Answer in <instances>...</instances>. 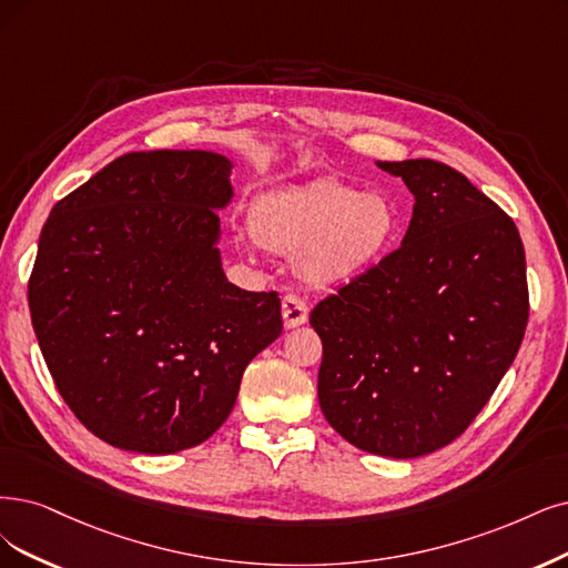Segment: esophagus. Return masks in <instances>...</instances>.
I'll list each match as a JSON object with an SVG mask.
<instances>
[{
    "instance_id": "34e87169",
    "label": "esophagus",
    "mask_w": 568,
    "mask_h": 568,
    "mask_svg": "<svg viewBox=\"0 0 568 568\" xmlns=\"http://www.w3.org/2000/svg\"><path fill=\"white\" fill-rule=\"evenodd\" d=\"M281 311H283L285 327H300L308 321V306L297 295H285L283 304H281Z\"/></svg>"
}]
</instances>
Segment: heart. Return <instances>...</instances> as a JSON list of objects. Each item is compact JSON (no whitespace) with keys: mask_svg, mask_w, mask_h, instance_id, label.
<instances>
[{"mask_svg":"<svg viewBox=\"0 0 568 568\" xmlns=\"http://www.w3.org/2000/svg\"><path fill=\"white\" fill-rule=\"evenodd\" d=\"M395 231L397 213L388 199L342 180L268 194L252 213L257 243L300 257L302 276L318 285L358 278L386 255Z\"/></svg>","mask_w":568,"mask_h":568,"instance_id":"obj_1","label":"heart"}]
</instances>
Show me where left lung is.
Wrapping results in <instances>:
<instances>
[{"label": "left lung", "instance_id": "1", "mask_svg": "<svg viewBox=\"0 0 568 568\" xmlns=\"http://www.w3.org/2000/svg\"><path fill=\"white\" fill-rule=\"evenodd\" d=\"M414 194L403 245L311 311L318 400L353 447L388 458L443 449L481 412L529 321L515 222L454 168L379 161Z\"/></svg>", "mask_w": 568, "mask_h": 568}]
</instances>
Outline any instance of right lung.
Here are the masks:
<instances>
[{
    "label": "right lung",
    "mask_w": 568,
    "mask_h": 568,
    "mask_svg": "<svg viewBox=\"0 0 568 568\" xmlns=\"http://www.w3.org/2000/svg\"><path fill=\"white\" fill-rule=\"evenodd\" d=\"M231 161L131 152L58 201L28 283L62 400L104 443L175 454L213 435L247 363L283 332L278 292L229 283L220 217Z\"/></svg>",
    "instance_id": "obj_1"
}]
</instances>
